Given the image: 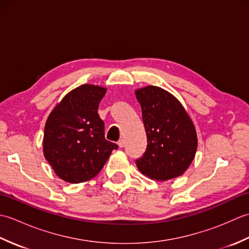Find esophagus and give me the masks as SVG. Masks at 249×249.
Segmentation results:
<instances>
[{
  "label": "esophagus",
  "instance_id": "34e87169",
  "mask_svg": "<svg viewBox=\"0 0 249 249\" xmlns=\"http://www.w3.org/2000/svg\"><path fill=\"white\" fill-rule=\"evenodd\" d=\"M124 144H125V142H124V140H123V139H121V140H119V141H118V145H119V147H123V146H124Z\"/></svg>",
  "mask_w": 249,
  "mask_h": 249
}]
</instances>
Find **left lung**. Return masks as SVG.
I'll return each mask as SVG.
<instances>
[{"label":"left lung","instance_id":"1","mask_svg":"<svg viewBox=\"0 0 249 249\" xmlns=\"http://www.w3.org/2000/svg\"><path fill=\"white\" fill-rule=\"evenodd\" d=\"M147 145L136 160L141 173L156 181L178 178L187 170L198 146L197 133L182 104L161 88L137 89Z\"/></svg>","mask_w":249,"mask_h":249}]
</instances>
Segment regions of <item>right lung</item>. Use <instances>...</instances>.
<instances>
[{
  "label": "right lung",
  "instance_id": "add662e5",
  "mask_svg": "<svg viewBox=\"0 0 249 249\" xmlns=\"http://www.w3.org/2000/svg\"><path fill=\"white\" fill-rule=\"evenodd\" d=\"M107 89L82 84L66 94L47 119L44 155L55 174L68 183L96 177L118 145L105 138L98 106Z\"/></svg>",
  "mask_w": 249,
  "mask_h": 249
}]
</instances>
